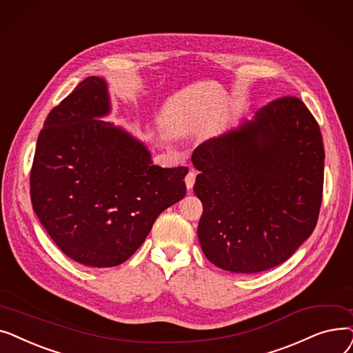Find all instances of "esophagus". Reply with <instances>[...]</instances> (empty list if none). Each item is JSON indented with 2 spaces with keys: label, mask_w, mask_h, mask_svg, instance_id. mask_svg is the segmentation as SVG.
I'll return each instance as SVG.
<instances>
[{
  "label": "esophagus",
  "mask_w": 353,
  "mask_h": 353,
  "mask_svg": "<svg viewBox=\"0 0 353 353\" xmlns=\"http://www.w3.org/2000/svg\"><path fill=\"white\" fill-rule=\"evenodd\" d=\"M195 178H196V172H195L194 170H191V171L187 174V176H185V185H187L188 190H192L194 183H195Z\"/></svg>",
  "instance_id": "obj_1"
}]
</instances>
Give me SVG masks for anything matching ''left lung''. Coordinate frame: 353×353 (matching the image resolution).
<instances>
[{"instance_id":"8db88e82","label":"left lung","mask_w":353,"mask_h":353,"mask_svg":"<svg viewBox=\"0 0 353 353\" xmlns=\"http://www.w3.org/2000/svg\"><path fill=\"white\" fill-rule=\"evenodd\" d=\"M204 211L198 240L223 270L259 273L286 261L313 232L323 194L321 128L283 96L192 154Z\"/></svg>"}]
</instances>
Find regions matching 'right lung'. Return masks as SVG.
Instances as JSON below:
<instances>
[{"label": "right lung", "instance_id": "add662e5", "mask_svg": "<svg viewBox=\"0 0 353 353\" xmlns=\"http://www.w3.org/2000/svg\"><path fill=\"white\" fill-rule=\"evenodd\" d=\"M106 81L88 77L48 113L30 174L31 204L63 253L113 267L142 245L158 215L185 196L187 166L161 168L103 117Z\"/></svg>", "mask_w": 353, "mask_h": 353}]
</instances>
